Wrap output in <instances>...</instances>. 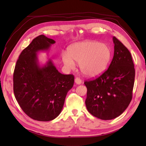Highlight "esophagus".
<instances>
[{"label": "esophagus", "instance_id": "1", "mask_svg": "<svg viewBox=\"0 0 146 146\" xmlns=\"http://www.w3.org/2000/svg\"><path fill=\"white\" fill-rule=\"evenodd\" d=\"M75 82L77 85H80L82 83V80L80 78H78V77H76V78L75 79Z\"/></svg>", "mask_w": 146, "mask_h": 146}]
</instances>
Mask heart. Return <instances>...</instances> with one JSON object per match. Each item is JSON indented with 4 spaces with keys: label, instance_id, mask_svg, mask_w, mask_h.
I'll use <instances>...</instances> for the list:
<instances>
[{
    "label": "heart",
    "instance_id": "1",
    "mask_svg": "<svg viewBox=\"0 0 146 146\" xmlns=\"http://www.w3.org/2000/svg\"><path fill=\"white\" fill-rule=\"evenodd\" d=\"M111 58V50L108 45L95 41H84L71 44L67 54L61 55V60L68 70L75 69L80 64L83 75L94 78L107 70Z\"/></svg>",
    "mask_w": 146,
    "mask_h": 146
}]
</instances>
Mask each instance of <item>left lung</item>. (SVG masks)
Segmentation results:
<instances>
[{"label": "left lung", "mask_w": 146, "mask_h": 146, "mask_svg": "<svg viewBox=\"0 0 146 146\" xmlns=\"http://www.w3.org/2000/svg\"><path fill=\"white\" fill-rule=\"evenodd\" d=\"M114 54L112 60L102 75L87 81L85 100L86 108L102 120H111L120 115L128 107L132 98L135 69L131 52L113 37Z\"/></svg>", "instance_id": "left-lung-1"}]
</instances>
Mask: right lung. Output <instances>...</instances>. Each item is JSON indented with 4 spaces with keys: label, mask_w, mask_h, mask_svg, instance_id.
Listing matches in <instances>:
<instances>
[{
    "label": "right lung",
    "mask_w": 146,
    "mask_h": 146,
    "mask_svg": "<svg viewBox=\"0 0 146 146\" xmlns=\"http://www.w3.org/2000/svg\"><path fill=\"white\" fill-rule=\"evenodd\" d=\"M55 42L44 35L36 37L22 51L15 66V97L24 113L36 120L56 118L74 84V76L59 72L51 59L44 64L39 63L38 52L48 51Z\"/></svg>",
    "instance_id": "right-lung-1"
}]
</instances>
